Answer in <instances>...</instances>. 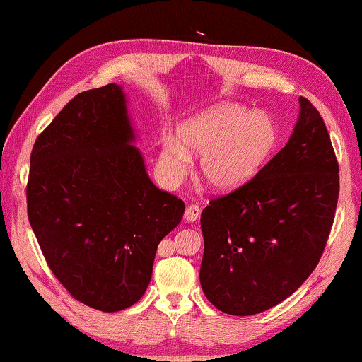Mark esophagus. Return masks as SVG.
<instances>
[{"instance_id":"esophagus-1","label":"esophagus","mask_w":362,"mask_h":362,"mask_svg":"<svg viewBox=\"0 0 362 362\" xmlns=\"http://www.w3.org/2000/svg\"><path fill=\"white\" fill-rule=\"evenodd\" d=\"M201 216V209H199V205H189L187 206L185 210V221L188 222H194Z\"/></svg>"}]
</instances>
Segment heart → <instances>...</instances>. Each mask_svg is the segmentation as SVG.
Segmentation results:
<instances>
[{
    "label": "heart",
    "instance_id": "heart-1",
    "mask_svg": "<svg viewBox=\"0 0 362 362\" xmlns=\"http://www.w3.org/2000/svg\"><path fill=\"white\" fill-rule=\"evenodd\" d=\"M279 143V129L264 112L238 103H219L191 115L177 138H161L158 168L169 187L187 179L193 156H201L202 179L219 193H232L255 179Z\"/></svg>",
    "mask_w": 362,
    "mask_h": 362
}]
</instances>
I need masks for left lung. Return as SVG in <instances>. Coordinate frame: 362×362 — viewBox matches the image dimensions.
<instances>
[{"label": "left lung", "instance_id": "8db88e82", "mask_svg": "<svg viewBox=\"0 0 362 362\" xmlns=\"http://www.w3.org/2000/svg\"><path fill=\"white\" fill-rule=\"evenodd\" d=\"M286 146L249 185L201 214V286L216 308L253 316L302 286L325 249L339 196V166L308 99Z\"/></svg>", "mask_w": 362, "mask_h": 362}]
</instances>
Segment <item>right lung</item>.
Listing matches in <instances>:
<instances>
[{"instance_id":"1","label":"right lung","mask_w":362,"mask_h":362,"mask_svg":"<svg viewBox=\"0 0 362 362\" xmlns=\"http://www.w3.org/2000/svg\"><path fill=\"white\" fill-rule=\"evenodd\" d=\"M118 83L82 91L37 138L28 216L52 274L91 308L115 313L148 289L160 241L185 204L153 185Z\"/></svg>"}]
</instances>
